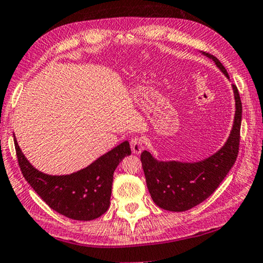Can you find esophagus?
Instances as JSON below:
<instances>
[{
	"label": "esophagus",
	"mask_w": 263,
	"mask_h": 263,
	"mask_svg": "<svg viewBox=\"0 0 263 263\" xmlns=\"http://www.w3.org/2000/svg\"><path fill=\"white\" fill-rule=\"evenodd\" d=\"M130 148L134 154H141V152L143 151V140L139 136L133 137L130 140Z\"/></svg>",
	"instance_id": "34e87169"
}]
</instances>
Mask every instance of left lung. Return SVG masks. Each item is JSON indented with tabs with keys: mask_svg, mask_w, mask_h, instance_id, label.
<instances>
[{
	"mask_svg": "<svg viewBox=\"0 0 263 263\" xmlns=\"http://www.w3.org/2000/svg\"><path fill=\"white\" fill-rule=\"evenodd\" d=\"M212 59L217 68L229 79L226 68L208 52H202ZM235 99L234 124L227 142L219 152L199 162L157 161L151 153L141 154V162L148 191L153 201L160 208L171 212H184L200 204L216 191L235 163L240 145L242 103L236 86L233 84Z\"/></svg>",
	"mask_w": 263,
	"mask_h": 263,
	"instance_id": "left-lung-1",
	"label": "left lung"
}]
</instances>
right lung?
Listing matches in <instances>:
<instances>
[{"label": "right lung", "instance_id": "obj_1", "mask_svg": "<svg viewBox=\"0 0 263 263\" xmlns=\"http://www.w3.org/2000/svg\"><path fill=\"white\" fill-rule=\"evenodd\" d=\"M24 179L51 209L72 220L90 221L106 213L110 204L112 175L124 156L130 155L128 141L69 175H48L34 168L14 139Z\"/></svg>", "mask_w": 263, "mask_h": 263}]
</instances>
